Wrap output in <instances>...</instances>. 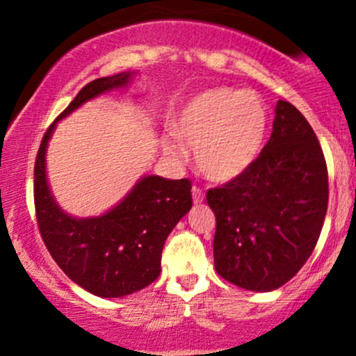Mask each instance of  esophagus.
Returning a JSON list of instances; mask_svg holds the SVG:
<instances>
[{"mask_svg": "<svg viewBox=\"0 0 356 356\" xmlns=\"http://www.w3.org/2000/svg\"><path fill=\"white\" fill-rule=\"evenodd\" d=\"M191 197H193L195 205H198V203L203 202L205 195H203V191L200 190V188H197V186H193V188H191Z\"/></svg>", "mask_w": 356, "mask_h": 356, "instance_id": "obj_1", "label": "esophagus"}]
</instances>
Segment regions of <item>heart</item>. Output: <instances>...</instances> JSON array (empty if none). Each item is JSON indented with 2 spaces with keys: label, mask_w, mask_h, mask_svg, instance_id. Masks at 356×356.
<instances>
[{
  "label": "heart",
  "mask_w": 356,
  "mask_h": 356,
  "mask_svg": "<svg viewBox=\"0 0 356 356\" xmlns=\"http://www.w3.org/2000/svg\"><path fill=\"white\" fill-rule=\"evenodd\" d=\"M266 104L255 92L215 87L191 97L179 111L178 138L193 149L198 173L213 183L243 177L259 158L267 133ZM168 156H185L175 138L163 143Z\"/></svg>",
  "instance_id": "heart-1"
}]
</instances>
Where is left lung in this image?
<instances>
[{"mask_svg":"<svg viewBox=\"0 0 356 356\" xmlns=\"http://www.w3.org/2000/svg\"><path fill=\"white\" fill-rule=\"evenodd\" d=\"M217 218L215 270L255 293L286 284L306 264L328 209V170L313 127L277 101L273 134L241 178L209 190Z\"/></svg>","mask_w":356,"mask_h":356,"instance_id":"left-lung-1","label":"left lung"}]
</instances>
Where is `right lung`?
Segmentation results:
<instances>
[{"label":"right lung","mask_w":356,"mask_h":356,"mask_svg":"<svg viewBox=\"0 0 356 356\" xmlns=\"http://www.w3.org/2000/svg\"><path fill=\"white\" fill-rule=\"evenodd\" d=\"M136 72L87 83L54 121L35 163V209L43 242L77 286L99 298H122L145 289L161 273V250L170 232L191 209L190 179L145 175L118 205L97 217H74L55 200L47 177V147L57 122L99 95L124 89Z\"/></svg>","instance_id":"right-lung-1"}]
</instances>
